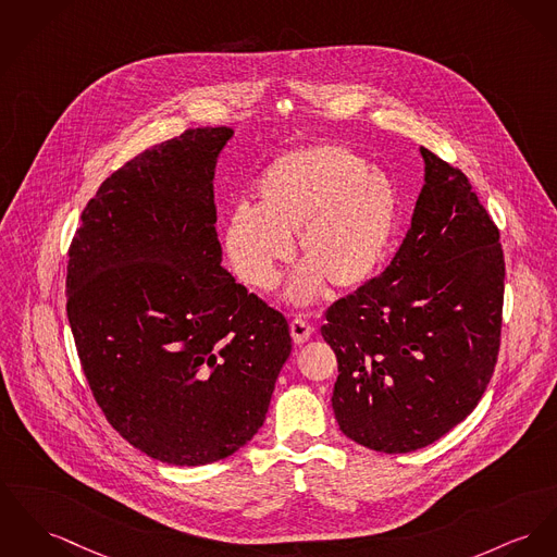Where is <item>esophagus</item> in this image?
Segmentation results:
<instances>
[{
	"label": "esophagus",
	"mask_w": 557,
	"mask_h": 557,
	"mask_svg": "<svg viewBox=\"0 0 557 557\" xmlns=\"http://www.w3.org/2000/svg\"><path fill=\"white\" fill-rule=\"evenodd\" d=\"M289 330H292V337H294L296 344L308 342V339L312 337V334H314V327H312L310 323H306L304 319H294L292 325H289Z\"/></svg>",
	"instance_id": "esophagus-1"
}]
</instances>
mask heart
<instances>
[{
    "label": "heart",
    "instance_id": "obj_1",
    "mask_svg": "<svg viewBox=\"0 0 557 557\" xmlns=\"http://www.w3.org/2000/svg\"><path fill=\"white\" fill-rule=\"evenodd\" d=\"M256 209L236 207L223 225V249L234 274L268 292L281 263L306 261L289 287L299 304L321 296L325 281L348 292L368 283L397 222V189L355 149L310 144L278 153L253 187Z\"/></svg>",
    "mask_w": 557,
    "mask_h": 557
}]
</instances>
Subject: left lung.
<instances>
[{"instance_id":"8db88e82","label":"left lung","mask_w":557,"mask_h":557,"mask_svg":"<svg viewBox=\"0 0 557 557\" xmlns=\"http://www.w3.org/2000/svg\"><path fill=\"white\" fill-rule=\"evenodd\" d=\"M424 186L391 265L337 299L335 420L375 451L433 444L482 399L500 348L505 258L467 175L420 148Z\"/></svg>"}]
</instances>
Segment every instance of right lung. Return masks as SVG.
<instances>
[{
  "label": "right lung",
  "instance_id": "obj_1",
  "mask_svg": "<svg viewBox=\"0 0 557 557\" xmlns=\"http://www.w3.org/2000/svg\"><path fill=\"white\" fill-rule=\"evenodd\" d=\"M227 126L128 160L82 213L67 319L97 406L151 458L198 467L249 444L292 352L287 319L222 268L215 162Z\"/></svg>",
  "mask_w": 557,
  "mask_h": 557
}]
</instances>
